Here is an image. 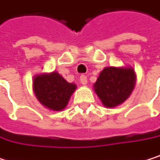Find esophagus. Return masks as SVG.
<instances>
[{
	"label": "esophagus",
	"instance_id": "obj_1",
	"mask_svg": "<svg viewBox=\"0 0 160 160\" xmlns=\"http://www.w3.org/2000/svg\"><path fill=\"white\" fill-rule=\"evenodd\" d=\"M79 79H81V82L83 84V85H86L87 84V77L85 76V75H82L81 76V78H79Z\"/></svg>",
	"mask_w": 160,
	"mask_h": 160
}]
</instances>
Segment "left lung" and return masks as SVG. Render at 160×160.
I'll return each mask as SVG.
<instances>
[{
	"label": "left lung",
	"instance_id": "left-lung-1",
	"mask_svg": "<svg viewBox=\"0 0 160 160\" xmlns=\"http://www.w3.org/2000/svg\"><path fill=\"white\" fill-rule=\"evenodd\" d=\"M136 83L135 71L131 67H105L99 74L94 89L107 108L116 107L131 95Z\"/></svg>",
	"mask_w": 160,
	"mask_h": 160
}]
</instances>
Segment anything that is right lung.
Listing matches in <instances>:
<instances>
[{
	"mask_svg": "<svg viewBox=\"0 0 160 160\" xmlns=\"http://www.w3.org/2000/svg\"><path fill=\"white\" fill-rule=\"evenodd\" d=\"M32 88L36 98L46 108L52 111L63 110L77 86L69 83L57 72L36 75Z\"/></svg>",
	"mask_w": 160,
	"mask_h": 160,
	"instance_id": "obj_1",
	"label": "right lung"
}]
</instances>
